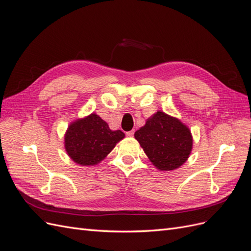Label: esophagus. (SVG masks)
I'll use <instances>...</instances> for the list:
<instances>
[{"mask_svg":"<svg viewBox=\"0 0 251 251\" xmlns=\"http://www.w3.org/2000/svg\"><path fill=\"white\" fill-rule=\"evenodd\" d=\"M134 130H132V131H130V132H126V136H128V137H133L134 136Z\"/></svg>","mask_w":251,"mask_h":251,"instance_id":"obj_1","label":"esophagus"}]
</instances>
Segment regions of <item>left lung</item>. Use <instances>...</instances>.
Wrapping results in <instances>:
<instances>
[{"instance_id": "8db88e82", "label": "left lung", "mask_w": 251, "mask_h": 251, "mask_svg": "<svg viewBox=\"0 0 251 251\" xmlns=\"http://www.w3.org/2000/svg\"><path fill=\"white\" fill-rule=\"evenodd\" d=\"M135 139L159 171H173L185 163L193 149L188 126L176 117L157 111L136 131Z\"/></svg>"}]
</instances>
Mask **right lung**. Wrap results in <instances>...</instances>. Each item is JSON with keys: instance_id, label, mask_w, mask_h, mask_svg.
<instances>
[{"instance_id": "add662e5", "label": "right lung", "mask_w": 251, "mask_h": 251, "mask_svg": "<svg viewBox=\"0 0 251 251\" xmlns=\"http://www.w3.org/2000/svg\"><path fill=\"white\" fill-rule=\"evenodd\" d=\"M125 136L120 130L112 131L103 119L91 113L72 121L68 126L65 133V150L75 163L82 166L96 165Z\"/></svg>"}]
</instances>
